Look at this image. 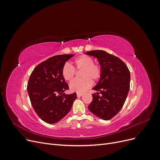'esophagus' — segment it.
<instances>
[{
  "instance_id": "1",
  "label": "esophagus",
  "mask_w": 160,
  "mask_h": 160,
  "mask_svg": "<svg viewBox=\"0 0 160 160\" xmlns=\"http://www.w3.org/2000/svg\"><path fill=\"white\" fill-rule=\"evenodd\" d=\"M83 93H77V98H80V97H81L82 95H83Z\"/></svg>"
}]
</instances>
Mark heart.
<instances>
[{
	"instance_id": "b5f03b06",
	"label": "heart",
	"mask_w": 160,
	"mask_h": 160,
	"mask_svg": "<svg viewBox=\"0 0 160 160\" xmlns=\"http://www.w3.org/2000/svg\"><path fill=\"white\" fill-rule=\"evenodd\" d=\"M93 58L88 55H81L76 58L73 64L77 69L83 70L81 77L83 79H75L69 85L71 91L83 93L91 88L92 81H96L101 76V68L98 65L94 64ZM62 78L65 81H71L75 75V69L69 63H65L61 70Z\"/></svg>"
}]
</instances>
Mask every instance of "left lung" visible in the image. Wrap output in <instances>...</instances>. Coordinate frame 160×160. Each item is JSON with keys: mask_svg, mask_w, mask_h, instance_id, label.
Here are the masks:
<instances>
[{"mask_svg": "<svg viewBox=\"0 0 160 160\" xmlns=\"http://www.w3.org/2000/svg\"><path fill=\"white\" fill-rule=\"evenodd\" d=\"M85 55L98 59L101 76L93 88L97 92L88 108L101 119L109 120L123 108L130 87V72L118 57L101 50L88 51Z\"/></svg>", "mask_w": 160, "mask_h": 160, "instance_id": "left-lung-1", "label": "left lung"}]
</instances>
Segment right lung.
I'll list each match as a JSON object with an SVG mask.
<instances>
[{
	"label": "right lung",
	"instance_id": "obj_1",
	"mask_svg": "<svg viewBox=\"0 0 160 160\" xmlns=\"http://www.w3.org/2000/svg\"><path fill=\"white\" fill-rule=\"evenodd\" d=\"M75 55H61L49 58L38 64L28 79L27 91L34 110L48 123L59 122L68 113L75 93L66 94L68 84L62 78L61 70L65 62Z\"/></svg>",
	"mask_w": 160,
	"mask_h": 160
}]
</instances>
